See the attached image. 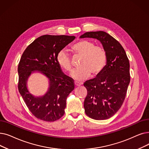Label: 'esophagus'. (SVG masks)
<instances>
[{"mask_svg": "<svg viewBox=\"0 0 149 149\" xmlns=\"http://www.w3.org/2000/svg\"><path fill=\"white\" fill-rule=\"evenodd\" d=\"M74 84H75V85L76 86H81V84H82V83H79V81H75L74 82Z\"/></svg>", "mask_w": 149, "mask_h": 149, "instance_id": "esophagus-1", "label": "esophagus"}]
</instances>
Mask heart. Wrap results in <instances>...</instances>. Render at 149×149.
<instances>
[{"label":"heart","instance_id":"obj_1","mask_svg":"<svg viewBox=\"0 0 149 149\" xmlns=\"http://www.w3.org/2000/svg\"><path fill=\"white\" fill-rule=\"evenodd\" d=\"M71 51L75 55L81 56L79 66L71 77L76 80L81 81L90 77L99 75L105 68L107 55L104 48L95 46L94 42L88 40H81L71 46ZM56 63L59 66L67 72L73 70L70 57L65 49H61L56 55Z\"/></svg>","mask_w":149,"mask_h":149}]
</instances>
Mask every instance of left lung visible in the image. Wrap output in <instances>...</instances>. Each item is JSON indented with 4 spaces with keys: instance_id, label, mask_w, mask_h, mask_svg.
Listing matches in <instances>:
<instances>
[{
    "instance_id": "left-lung-1",
    "label": "left lung",
    "mask_w": 149,
    "mask_h": 149,
    "mask_svg": "<svg viewBox=\"0 0 149 149\" xmlns=\"http://www.w3.org/2000/svg\"><path fill=\"white\" fill-rule=\"evenodd\" d=\"M80 38L97 39L107 52V64L102 72L84 83L88 91L84 108L91 118L107 119L117 113L124 101L130 81L129 60L121 44L105 31L86 32Z\"/></svg>"
}]
</instances>
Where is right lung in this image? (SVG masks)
Segmentation results:
<instances>
[{"instance_id": "add662e5", "label": "right lung", "mask_w": 149, "mask_h": 149, "mask_svg": "<svg viewBox=\"0 0 149 149\" xmlns=\"http://www.w3.org/2000/svg\"><path fill=\"white\" fill-rule=\"evenodd\" d=\"M75 37L66 35H43L36 38L24 52L18 65L19 93L30 112L39 119L54 122L64 114L66 99L74 89L72 79L64 74L56 63L58 52ZM35 71L49 80L47 93L35 96L27 88L29 77Z\"/></svg>"}]
</instances>
